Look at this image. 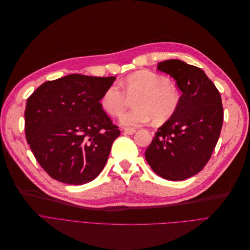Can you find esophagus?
<instances>
[{
    "mask_svg": "<svg viewBox=\"0 0 250 250\" xmlns=\"http://www.w3.org/2000/svg\"><path fill=\"white\" fill-rule=\"evenodd\" d=\"M123 130H124V133L128 134V135H133L136 132V129L132 128V127H125Z\"/></svg>",
    "mask_w": 250,
    "mask_h": 250,
    "instance_id": "esophagus-1",
    "label": "esophagus"
}]
</instances>
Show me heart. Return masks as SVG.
<instances>
[{
	"label": "heart",
	"instance_id": "heart-1",
	"mask_svg": "<svg viewBox=\"0 0 250 250\" xmlns=\"http://www.w3.org/2000/svg\"><path fill=\"white\" fill-rule=\"evenodd\" d=\"M121 87L110 84L103 93L102 108L113 117L120 116L128 104V97L133 98L134 108L121 116L125 126H138L152 119L164 123L178 111L181 96L177 87L166 76L151 70H139L131 73L120 82Z\"/></svg>",
	"mask_w": 250,
	"mask_h": 250
}]
</instances>
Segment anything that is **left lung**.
I'll return each instance as SVG.
<instances>
[{"instance_id": "8db88e82", "label": "left lung", "mask_w": 250, "mask_h": 250, "mask_svg": "<svg viewBox=\"0 0 250 250\" xmlns=\"http://www.w3.org/2000/svg\"><path fill=\"white\" fill-rule=\"evenodd\" d=\"M182 91L178 111L159 127L145 158L153 171L168 181H183L207 165L223 125L219 91L200 67L179 60L158 63Z\"/></svg>"}]
</instances>
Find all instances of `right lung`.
I'll return each mask as SVG.
<instances>
[{
  "label": "right lung",
  "instance_id": "add662e5",
  "mask_svg": "<svg viewBox=\"0 0 250 250\" xmlns=\"http://www.w3.org/2000/svg\"><path fill=\"white\" fill-rule=\"evenodd\" d=\"M115 80L68 75L45 82L28 98L26 139L52 179L83 185L104 168L120 130L103 110L100 100Z\"/></svg>",
  "mask_w": 250,
  "mask_h": 250
}]
</instances>
